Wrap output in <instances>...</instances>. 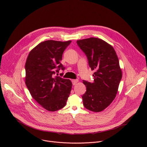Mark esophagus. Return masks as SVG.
Segmentation results:
<instances>
[{
	"mask_svg": "<svg viewBox=\"0 0 147 147\" xmlns=\"http://www.w3.org/2000/svg\"><path fill=\"white\" fill-rule=\"evenodd\" d=\"M78 81V80L77 79L72 80H71V82H72V83H73V85H74V86L76 84V83H77Z\"/></svg>",
	"mask_w": 147,
	"mask_h": 147,
	"instance_id": "obj_1",
	"label": "esophagus"
}]
</instances>
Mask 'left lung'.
Here are the masks:
<instances>
[{
  "label": "left lung",
  "instance_id": "left-lung-1",
  "mask_svg": "<svg viewBox=\"0 0 147 147\" xmlns=\"http://www.w3.org/2000/svg\"><path fill=\"white\" fill-rule=\"evenodd\" d=\"M77 44L95 71L93 82L82 81L87 87L82 96L83 105L90 111L100 112L114 100L122 77L117 56L111 45L99 38L78 40Z\"/></svg>",
  "mask_w": 147,
  "mask_h": 147
}]
</instances>
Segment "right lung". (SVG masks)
<instances>
[{
	"label": "right lung",
	"mask_w": 147,
	"mask_h": 147,
	"mask_svg": "<svg viewBox=\"0 0 147 147\" xmlns=\"http://www.w3.org/2000/svg\"><path fill=\"white\" fill-rule=\"evenodd\" d=\"M71 42V40L44 41L30 52L26 60V86L32 98L48 111L63 108L71 90L70 80L55 76L60 69H65L60 61Z\"/></svg>",
	"instance_id": "add662e5"
}]
</instances>
